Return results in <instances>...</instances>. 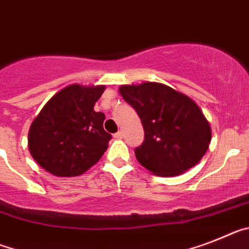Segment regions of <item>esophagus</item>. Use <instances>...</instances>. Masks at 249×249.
<instances>
[{"label":"esophagus","mask_w":249,"mask_h":249,"mask_svg":"<svg viewBox=\"0 0 249 249\" xmlns=\"http://www.w3.org/2000/svg\"><path fill=\"white\" fill-rule=\"evenodd\" d=\"M114 138H115V139H122V138H123V131H118V133L114 134Z\"/></svg>","instance_id":"obj_1"}]
</instances>
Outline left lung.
<instances>
[{
    "mask_svg": "<svg viewBox=\"0 0 249 249\" xmlns=\"http://www.w3.org/2000/svg\"><path fill=\"white\" fill-rule=\"evenodd\" d=\"M120 94L144 127V140L134 150L144 168L155 176L174 177L202 159L211 126L192 99L158 83L124 85Z\"/></svg>",
    "mask_w": 249,
    "mask_h": 249,
    "instance_id": "8db88e82",
    "label": "left lung"
}]
</instances>
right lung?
<instances>
[{"mask_svg":"<svg viewBox=\"0 0 249 249\" xmlns=\"http://www.w3.org/2000/svg\"><path fill=\"white\" fill-rule=\"evenodd\" d=\"M105 88L70 85L62 89L41 110L29 134L35 160L57 177H76L99 161L111 134L104 130L105 115L95 103Z\"/></svg>","mask_w":249,"mask_h":249,"instance_id":"obj_1","label":"right lung"}]
</instances>
